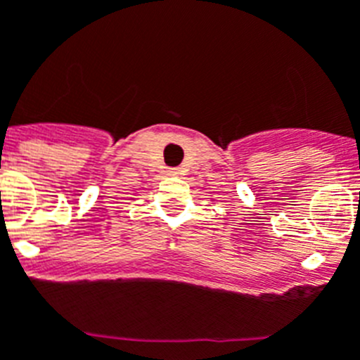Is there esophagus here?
<instances>
[{
  "label": "esophagus",
  "instance_id": "34e87169",
  "mask_svg": "<svg viewBox=\"0 0 360 360\" xmlns=\"http://www.w3.org/2000/svg\"><path fill=\"white\" fill-rule=\"evenodd\" d=\"M171 173H173V174H176V171H174V169H173V171H171Z\"/></svg>",
  "mask_w": 360,
  "mask_h": 360
}]
</instances>
